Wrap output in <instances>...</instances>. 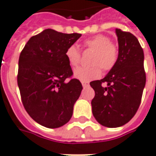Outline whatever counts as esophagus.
Returning a JSON list of instances; mask_svg holds the SVG:
<instances>
[{
  "instance_id": "34e87169",
  "label": "esophagus",
  "mask_w": 156,
  "mask_h": 156,
  "mask_svg": "<svg viewBox=\"0 0 156 156\" xmlns=\"http://www.w3.org/2000/svg\"><path fill=\"white\" fill-rule=\"evenodd\" d=\"M82 85L83 88H86V87H88L89 85V83H87V82H82Z\"/></svg>"
}]
</instances>
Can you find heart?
I'll list each match as a JSON object with an SVG mask.
<instances>
[{
    "label": "heart",
    "instance_id": "obj_1",
    "mask_svg": "<svg viewBox=\"0 0 156 156\" xmlns=\"http://www.w3.org/2000/svg\"><path fill=\"white\" fill-rule=\"evenodd\" d=\"M84 44L94 55L91 60V67H80L75 69L74 77L82 82H90L101 78L102 72L112 70L116 66L119 57V48L117 44L111 42L110 37L105 34H97L84 41ZM65 55L71 67H75L80 62L81 55L78 47L72 44L67 47Z\"/></svg>",
    "mask_w": 156,
    "mask_h": 156
}]
</instances>
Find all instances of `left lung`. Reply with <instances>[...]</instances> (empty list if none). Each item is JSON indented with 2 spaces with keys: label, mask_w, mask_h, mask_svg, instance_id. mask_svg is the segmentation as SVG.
<instances>
[{
  "label": "left lung",
  "mask_w": 156,
  "mask_h": 156,
  "mask_svg": "<svg viewBox=\"0 0 156 156\" xmlns=\"http://www.w3.org/2000/svg\"><path fill=\"white\" fill-rule=\"evenodd\" d=\"M119 57L116 66L104 78L90 82L95 92L91 101L97 122L107 127L127 123L139 107L146 83L144 51L136 37L116 29ZM108 86L103 87L102 83Z\"/></svg>",
  "instance_id": "obj_1"
}]
</instances>
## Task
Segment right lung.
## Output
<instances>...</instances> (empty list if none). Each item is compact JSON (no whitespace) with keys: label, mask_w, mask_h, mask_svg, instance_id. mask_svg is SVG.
<instances>
[{"label":"right lung","mask_w":156,"mask_h":156,"mask_svg":"<svg viewBox=\"0 0 156 156\" xmlns=\"http://www.w3.org/2000/svg\"><path fill=\"white\" fill-rule=\"evenodd\" d=\"M80 34H63L54 29L31 37L18 60L17 85L26 112L36 122L56 128L69 122L83 86L65 55Z\"/></svg>","instance_id":"add662e5"}]
</instances>
